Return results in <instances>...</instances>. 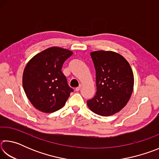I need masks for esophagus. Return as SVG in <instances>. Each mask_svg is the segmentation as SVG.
<instances>
[{
    "label": "esophagus",
    "instance_id": "1",
    "mask_svg": "<svg viewBox=\"0 0 159 159\" xmlns=\"http://www.w3.org/2000/svg\"><path fill=\"white\" fill-rule=\"evenodd\" d=\"M80 88H81V85H80L79 87L76 88V89H75V90H76V91H79L80 90Z\"/></svg>",
    "mask_w": 159,
    "mask_h": 159
}]
</instances>
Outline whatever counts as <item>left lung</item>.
<instances>
[{
    "label": "left lung",
    "instance_id": "obj_1",
    "mask_svg": "<svg viewBox=\"0 0 159 159\" xmlns=\"http://www.w3.org/2000/svg\"><path fill=\"white\" fill-rule=\"evenodd\" d=\"M90 56L96 71L97 92L87 104L99 116L114 115L127 104L133 93L131 66L121 55L113 51H94Z\"/></svg>",
    "mask_w": 159,
    "mask_h": 159
}]
</instances>
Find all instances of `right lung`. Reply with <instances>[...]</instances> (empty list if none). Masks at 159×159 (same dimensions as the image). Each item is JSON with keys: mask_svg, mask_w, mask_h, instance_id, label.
I'll list each match as a JSON object with an SVG mask.
<instances>
[{"mask_svg": "<svg viewBox=\"0 0 159 159\" xmlns=\"http://www.w3.org/2000/svg\"><path fill=\"white\" fill-rule=\"evenodd\" d=\"M72 54L64 48L51 47L34 56L26 64L23 88L29 100L39 111L52 113L65 105L73 89L61 69Z\"/></svg>", "mask_w": 159, "mask_h": 159, "instance_id": "1", "label": "right lung"}]
</instances>
